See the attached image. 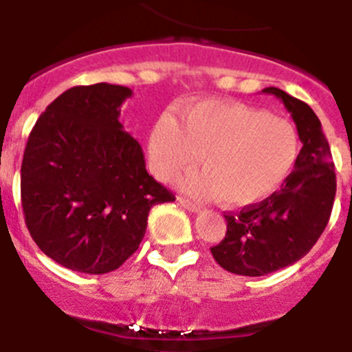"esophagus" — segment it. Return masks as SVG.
<instances>
[{
  "label": "esophagus",
  "instance_id": "1",
  "mask_svg": "<svg viewBox=\"0 0 352 352\" xmlns=\"http://www.w3.org/2000/svg\"><path fill=\"white\" fill-rule=\"evenodd\" d=\"M178 202H179V206H183L186 210H190V212H200L199 204L190 202V200L185 199V197H178Z\"/></svg>",
  "mask_w": 352,
  "mask_h": 352
}]
</instances>
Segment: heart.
Masks as SVG:
<instances>
[{"mask_svg":"<svg viewBox=\"0 0 352 352\" xmlns=\"http://www.w3.org/2000/svg\"><path fill=\"white\" fill-rule=\"evenodd\" d=\"M148 164L170 182L199 162L202 173L183 179V190L243 209L270 199L292 173L300 150L290 120L223 100L183 105L179 120L164 113L148 133Z\"/></svg>","mask_w":352,"mask_h":352,"instance_id":"heart-1","label":"heart"}]
</instances>
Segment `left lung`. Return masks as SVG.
<instances>
[{
    "mask_svg": "<svg viewBox=\"0 0 352 352\" xmlns=\"http://www.w3.org/2000/svg\"><path fill=\"white\" fill-rule=\"evenodd\" d=\"M263 93L282 100L302 148L278 192L224 216L226 235L210 252L221 267L243 276H264L302 259L329 224L337 190L332 152L313 109L273 86Z\"/></svg>",
    "mask_w": 352,
    "mask_h": 352,
    "instance_id": "8db88e82",
    "label": "left lung"
}]
</instances>
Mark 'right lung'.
I'll return each mask as SVG.
<instances>
[{"label":"right lung","mask_w":352,"mask_h":352,"mask_svg":"<svg viewBox=\"0 0 352 352\" xmlns=\"http://www.w3.org/2000/svg\"><path fill=\"white\" fill-rule=\"evenodd\" d=\"M131 95L107 82L70 88L29 135L20 169L25 224L39 249L72 271L117 270L142 243L150 209L176 200L119 122Z\"/></svg>","instance_id":"obj_1"}]
</instances>
